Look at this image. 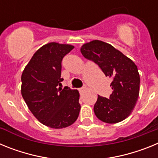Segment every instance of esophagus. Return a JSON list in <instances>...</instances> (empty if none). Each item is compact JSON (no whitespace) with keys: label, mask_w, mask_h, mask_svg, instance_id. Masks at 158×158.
Segmentation results:
<instances>
[{"label":"esophagus","mask_w":158,"mask_h":158,"mask_svg":"<svg viewBox=\"0 0 158 158\" xmlns=\"http://www.w3.org/2000/svg\"><path fill=\"white\" fill-rule=\"evenodd\" d=\"M85 89H86V88H85V87L81 88V89H79V91H80V93H83L84 91H85Z\"/></svg>","instance_id":"obj_1"}]
</instances>
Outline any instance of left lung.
Instances as JSON below:
<instances>
[{"label":"left lung","mask_w":158,"mask_h":158,"mask_svg":"<svg viewBox=\"0 0 158 158\" xmlns=\"http://www.w3.org/2000/svg\"><path fill=\"white\" fill-rule=\"evenodd\" d=\"M81 52L112 80L109 99L98 96L93 108L96 116L107 123L124 120L131 115L139 96L140 76L137 65L111 44L100 40L85 43Z\"/></svg>","instance_id":"8db88e82"}]
</instances>
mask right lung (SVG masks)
I'll return each instance as SVG.
<instances>
[{
  "label": "right lung",
  "mask_w": 158,
  "mask_h": 158,
  "mask_svg": "<svg viewBox=\"0 0 158 158\" xmlns=\"http://www.w3.org/2000/svg\"><path fill=\"white\" fill-rule=\"evenodd\" d=\"M74 47L49 43L40 47L25 66L21 94L29 110L45 126L62 129L72 125L80 112V94L69 88H58L62 61Z\"/></svg>",
  "instance_id": "obj_1"
}]
</instances>
